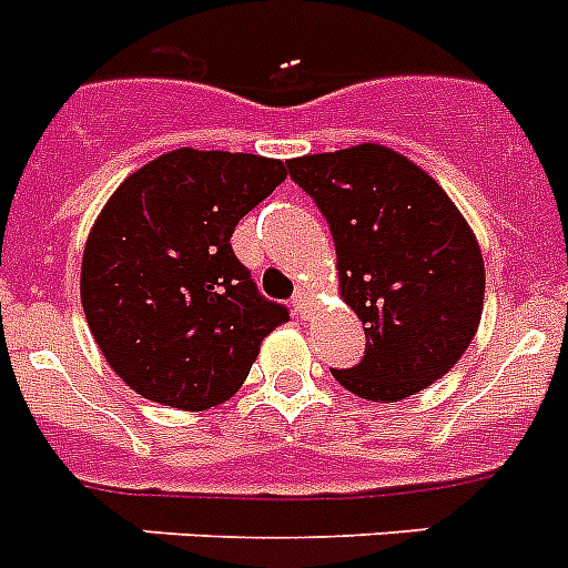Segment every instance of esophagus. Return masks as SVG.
<instances>
[{
	"label": "esophagus",
	"instance_id": "esophagus-1",
	"mask_svg": "<svg viewBox=\"0 0 568 568\" xmlns=\"http://www.w3.org/2000/svg\"><path fill=\"white\" fill-rule=\"evenodd\" d=\"M291 305H294V314H297L300 320L308 317V308H312V291L305 288V285H300V288L294 291V297H291Z\"/></svg>",
	"mask_w": 568,
	"mask_h": 568
}]
</instances>
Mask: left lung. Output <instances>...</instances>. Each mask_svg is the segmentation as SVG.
I'll return each instance as SVG.
<instances>
[{
  "label": "left lung",
  "mask_w": 568,
  "mask_h": 568,
  "mask_svg": "<svg viewBox=\"0 0 568 568\" xmlns=\"http://www.w3.org/2000/svg\"><path fill=\"white\" fill-rule=\"evenodd\" d=\"M337 248L339 288L366 325L357 366L334 379L374 403L406 400L455 366L483 314V256L455 202L383 145L288 160Z\"/></svg>",
  "instance_id": "obj_1"
}]
</instances>
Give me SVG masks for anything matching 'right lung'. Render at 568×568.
<instances>
[{
    "label": "right lung",
    "instance_id": "right-lung-1",
    "mask_svg": "<svg viewBox=\"0 0 568 568\" xmlns=\"http://www.w3.org/2000/svg\"><path fill=\"white\" fill-rule=\"evenodd\" d=\"M285 180L280 160L180 148L113 191L82 256V308L108 366L182 412L225 403L288 320L236 260V223Z\"/></svg>",
    "mask_w": 568,
    "mask_h": 568
}]
</instances>
